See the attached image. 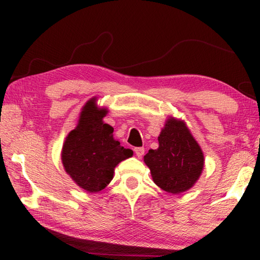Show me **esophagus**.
Here are the masks:
<instances>
[{"label":"esophagus","mask_w":260,"mask_h":260,"mask_svg":"<svg viewBox=\"0 0 260 260\" xmlns=\"http://www.w3.org/2000/svg\"><path fill=\"white\" fill-rule=\"evenodd\" d=\"M134 152L138 158H142L144 155V148H135Z\"/></svg>","instance_id":"34e87169"}]
</instances>
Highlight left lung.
<instances>
[{
    "instance_id": "obj_1",
    "label": "left lung",
    "mask_w": 260,
    "mask_h": 260,
    "mask_svg": "<svg viewBox=\"0 0 260 260\" xmlns=\"http://www.w3.org/2000/svg\"><path fill=\"white\" fill-rule=\"evenodd\" d=\"M159 146L144 156L153 182L162 190L181 193L200 179L204 167V153L186 122L169 117L158 136Z\"/></svg>"
}]
</instances>
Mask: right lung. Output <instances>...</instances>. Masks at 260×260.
Wrapping results in <instances>:
<instances>
[{"instance_id": "1", "label": "right lung", "mask_w": 260, "mask_h": 260, "mask_svg": "<svg viewBox=\"0 0 260 260\" xmlns=\"http://www.w3.org/2000/svg\"><path fill=\"white\" fill-rule=\"evenodd\" d=\"M108 112L98 107L96 98L88 101L61 149L65 172L87 192L103 190L113 179L114 167L133 156L131 149L113 139V128L103 121Z\"/></svg>"}]
</instances>
